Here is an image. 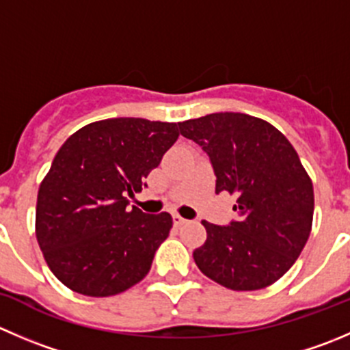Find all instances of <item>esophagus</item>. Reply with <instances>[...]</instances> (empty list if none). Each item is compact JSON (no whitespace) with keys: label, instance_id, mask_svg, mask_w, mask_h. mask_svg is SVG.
<instances>
[{"label":"esophagus","instance_id":"obj_1","mask_svg":"<svg viewBox=\"0 0 350 350\" xmlns=\"http://www.w3.org/2000/svg\"><path fill=\"white\" fill-rule=\"evenodd\" d=\"M172 220H174V226H183V224L186 222V219H183L181 215H178V213H172Z\"/></svg>","mask_w":350,"mask_h":350}]
</instances>
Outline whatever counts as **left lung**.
I'll return each mask as SVG.
<instances>
[{
  "mask_svg": "<svg viewBox=\"0 0 350 350\" xmlns=\"http://www.w3.org/2000/svg\"><path fill=\"white\" fill-rule=\"evenodd\" d=\"M179 131L208 155L215 193L237 196V220H202L206 241L193 251L198 269L232 291L277 282L301 254L313 222V183L297 152L275 126L243 113L183 121Z\"/></svg>",
  "mask_w": 350,
  "mask_h": 350,
  "instance_id": "obj_1",
  "label": "left lung"
}]
</instances>
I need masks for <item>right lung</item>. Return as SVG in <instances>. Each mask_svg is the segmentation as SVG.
<instances>
[{"mask_svg":"<svg viewBox=\"0 0 350 350\" xmlns=\"http://www.w3.org/2000/svg\"><path fill=\"white\" fill-rule=\"evenodd\" d=\"M176 123L113 118L90 123L57 150L40 183L36 236L51 272L90 297L140 282L172 227L167 212L128 208L178 140Z\"/></svg>","mask_w":350,"mask_h":350,"instance_id":"right-lung-1","label":"right lung"}]
</instances>
